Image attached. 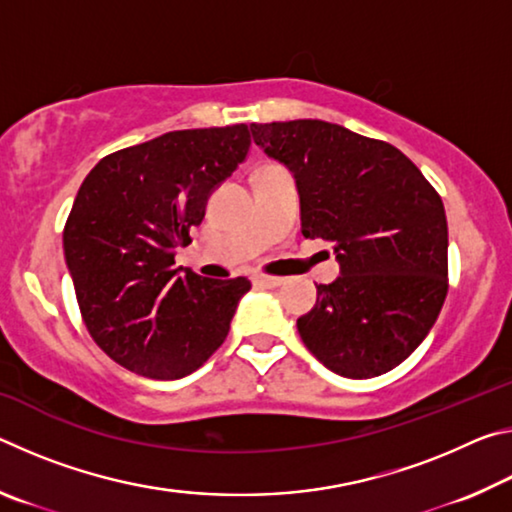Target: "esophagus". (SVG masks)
<instances>
[{"instance_id":"34e87169","label":"esophagus","mask_w":512,"mask_h":512,"mask_svg":"<svg viewBox=\"0 0 512 512\" xmlns=\"http://www.w3.org/2000/svg\"><path fill=\"white\" fill-rule=\"evenodd\" d=\"M282 282H284L282 277H275V275H255V284L264 289H275V287H280Z\"/></svg>"}]
</instances>
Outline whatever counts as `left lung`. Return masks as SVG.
Returning <instances> with one entry per match:
<instances>
[{"label":"left lung","instance_id":"8db88e82","mask_svg":"<svg viewBox=\"0 0 512 512\" xmlns=\"http://www.w3.org/2000/svg\"><path fill=\"white\" fill-rule=\"evenodd\" d=\"M300 194L302 235L334 246L341 275L318 284L298 332L336 375L370 379L409 357L447 296V216L393 144L320 119L250 124Z\"/></svg>","mask_w":512,"mask_h":512}]
</instances>
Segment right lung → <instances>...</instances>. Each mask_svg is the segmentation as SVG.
Listing matches in <instances>:
<instances>
[{
	"instance_id": "right-lung-1",
	"label": "right lung",
	"mask_w": 512,
	"mask_h": 512,
	"mask_svg": "<svg viewBox=\"0 0 512 512\" xmlns=\"http://www.w3.org/2000/svg\"><path fill=\"white\" fill-rule=\"evenodd\" d=\"M248 149L246 124L171 131L106 155L83 180L65 262L92 339L135 375H192L228 336L250 282L183 275L173 257Z\"/></svg>"
}]
</instances>
